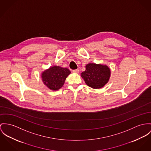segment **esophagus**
<instances>
[{
  "label": "esophagus",
  "mask_w": 151,
  "mask_h": 151,
  "mask_svg": "<svg viewBox=\"0 0 151 151\" xmlns=\"http://www.w3.org/2000/svg\"><path fill=\"white\" fill-rule=\"evenodd\" d=\"M73 73H79V70H78V69H77V70H73V71H72Z\"/></svg>",
  "instance_id": "1"
}]
</instances>
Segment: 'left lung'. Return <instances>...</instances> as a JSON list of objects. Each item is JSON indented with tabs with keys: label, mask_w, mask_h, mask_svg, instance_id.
<instances>
[{
	"label": "left lung",
	"mask_w": 151,
	"mask_h": 151,
	"mask_svg": "<svg viewBox=\"0 0 151 151\" xmlns=\"http://www.w3.org/2000/svg\"><path fill=\"white\" fill-rule=\"evenodd\" d=\"M111 70L110 68L101 64L89 63L86 65V70L81 73V78L86 84L95 89L104 87L110 79Z\"/></svg>",
	"instance_id": "8db88e82"
}]
</instances>
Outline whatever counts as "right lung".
I'll return each mask as SVG.
<instances>
[{
    "instance_id": "right-lung-1",
    "label": "right lung",
    "mask_w": 151,
    "mask_h": 151,
    "mask_svg": "<svg viewBox=\"0 0 151 151\" xmlns=\"http://www.w3.org/2000/svg\"><path fill=\"white\" fill-rule=\"evenodd\" d=\"M70 73L68 68L54 65L41 73L42 81L49 89L57 91L63 87Z\"/></svg>"
}]
</instances>
